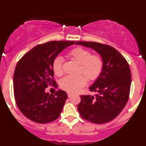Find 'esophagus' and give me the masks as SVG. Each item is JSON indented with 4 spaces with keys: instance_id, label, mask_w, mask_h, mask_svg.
Returning a JSON list of instances; mask_svg holds the SVG:
<instances>
[{
    "instance_id": "esophagus-1",
    "label": "esophagus",
    "mask_w": 146,
    "mask_h": 146,
    "mask_svg": "<svg viewBox=\"0 0 146 146\" xmlns=\"http://www.w3.org/2000/svg\"><path fill=\"white\" fill-rule=\"evenodd\" d=\"M67 95H68V97H71L72 96V94H71V93H67Z\"/></svg>"
}]
</instances>
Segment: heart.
Segmentation results:
<instances>
[{"mask_svg": "<svg viewBox=\"0 0 146 146\" xmlns=\"http://www.w3.org/2000/svg\"><path fill=\"white\" fill-rule=\"evenodd\" d=\"M72 60L80 65L77 76H66L60 81L59 86L64 91L69 93H75L87 84L88 80L94 81L102 74L104 67L102 58L97 54L92 55L91 52L82 47H76L68 54ZM52 71L55 75L60 77L64 74L63 60L57 57L52 62Z\"/></svg>", "mask_w": 146, "mask_h": 146, "instance_id": "b5f03b06", "label": "heart"}]
</instances>
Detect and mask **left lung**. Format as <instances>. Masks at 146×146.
I'll return each mask as SVG.
<instances>
[{
	"mask_svg": "<svg viewBox=\"0 0 146 146\" xmlns=\"http://www.w3.org/2000/svg\"><path fill=\"white\" fill-rule=\"evenodd\" d=\"M76 44L94 49L104 61L102 74L89 88L97 94L80 96L78 111L86 121L108 123L118 116L128 102L131 78L129 66L123 55L110 45L94 42H77Z\"/></svg>",
	"mask_w": 146,
	"mask_h": 146,
	"instance_id": "left-lung-1",
	"label": "left lung"
}]
</instances>
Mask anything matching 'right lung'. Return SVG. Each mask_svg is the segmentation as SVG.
I'll list each match as a JSON object with an SVG mask.
<instances>
[{"instance_id":"1","label":"right lung","mask_w":146,"mask_h":146,"mask_svg":"<svg viewBox=\"0 0 146 146\" xmlns=\"http://www.w3.org/2000/svg\"><path fill=\"white\" fill-rule=\"evenodd\" d=\"M75 42L52 41L41 44L25 53L18 61L14 73V94L21 113L38 123L52 122L60 116L68 96L58 90L45 92L48 86L57 87L52 62L61 51Z\"/></svg>"}]
</instances>
